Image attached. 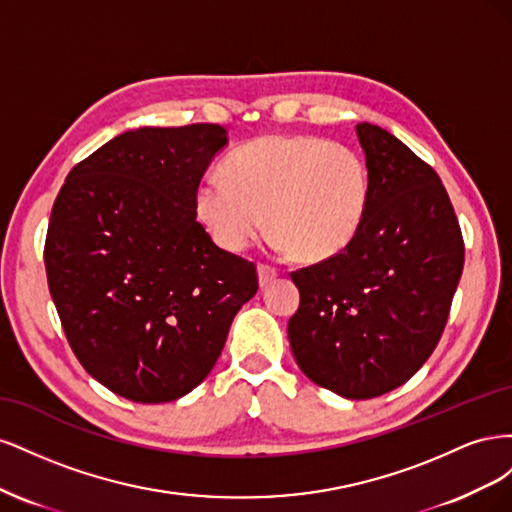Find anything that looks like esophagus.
I'll use <instances>...</instances> for the list:
<instances>
[{
  "mask_svg": "<svg viewBox=\"0 0 512 512\" xmlns=\"http://www.w3.org/2000/svg\"><path fill=\"white\" fill-rule=\"evenodd\" d=\"M277 269H273V267H269V265H258V284H260V288H267L271 282H275L277 280Z\"/></svg>",
  "mask_w": 512,
  "mask_h": 512,
  "instance_id": "esophagus-1",
  "label": "esophagus"
}]
</instances>
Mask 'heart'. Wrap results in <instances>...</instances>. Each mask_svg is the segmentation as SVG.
I'll use <instances>...</instances> for the list:
<instances>
[{
	"instance_id": "obj_1",
	"label": "heart",
	"mask_w": 512,
	"mask_h": 512,
	"mask_svg": "<svg viewBox=\"0 0 512 512\" xmlns=\"http://www.w3.org/2000/svg\"><path fill=\"white\" fill-rule=\"evenodd\" d=\"M220 177L196 185L194 209L224 250L267 232L294 260L320 262L359 232L371 175L363 153L305 134H262L228 153Z\"/></svg>"
}]
</instances>
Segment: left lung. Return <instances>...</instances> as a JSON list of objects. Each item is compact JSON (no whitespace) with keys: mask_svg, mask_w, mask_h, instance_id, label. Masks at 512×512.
<instances>
[{"mask_svg":"<svg viewBox=\"0 0 512 512\" xmlns=\"http://www.w3.org/2000/svg\"><path fill=\"white\" fill-rule=\"evenodd\" d=\"M371 194L346 250L294 271V361L322 389L371 399L408 382L438 346L463 271L440 177L391 132L359 123Z\"/></svg>","mask_w":512,"mask_h":512,"instance_id":"obj_1","label":"left lung"}]
</instances>
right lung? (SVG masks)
Instances as JSON below:
<instances>
[{"instance_id":"add662e5","label":"right lung","mask_w":512,"mask_h":512,"mask_svg":"<svg viewBox=\"0 0 512 512\" xmlns=\"http://www.w3.org/2000/svg\"><path fill=\"white\" fill-rule=\"evenodd\" d=\"M226 143L218 123L128 130L55 198L44 265L61 327L87 374L138 404L196 389L258 290L254 262L196 220L194 190Z\"/></svg>"}]
</instances>
